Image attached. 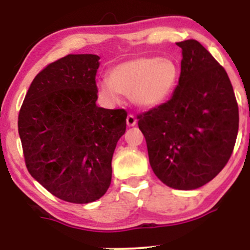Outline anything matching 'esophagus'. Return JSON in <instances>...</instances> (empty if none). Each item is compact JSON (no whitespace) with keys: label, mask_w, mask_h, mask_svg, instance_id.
Segmentation results:
<instances>
[{"label":"esophagus","mask_w":250,"mask_h":250,"mask_svg":"<svg viewBox=\"0 0 250 250\" xmlns=\"http://www.w3.org/2000/svg\"><path fill=\"white\" fill-rule=\"evenodd\" d=\"M136 125V119L134 115H128L127 116V125L128 127H134Z\"/></svg>","instance_id":"obj_1"}]
</instances>
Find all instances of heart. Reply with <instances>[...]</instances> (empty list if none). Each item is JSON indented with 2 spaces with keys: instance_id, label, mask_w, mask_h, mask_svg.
<instances>
[{
  "instance_id": "b5f03b06",
  "label": "heart",
  "mask_w": 250,
  "mask_h": 250,
  "mask_svg": "<svg viewBox=\"0 0 250 250\" xmlns=\"http://www.w3.org/2000/svg\"><path fill=\"white\" fill-rule=\"evenodd\" d=\"M180 79V67L168 57L140 56L117 63L108 71V80L97 83L100 95L117 103L127 95L136 107L154 109L173 95Z\"/></svg>"
}]
</instances>
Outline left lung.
Here are the masks:
<instances>
[{
  "label": "left lung",
  "instance_id": "1",
  "mask_svg": "<svg viewBox=\"0 0 250 250\" xmlns=\"http://www.w3.org/2000/svg\"><path fill=\"white\" fill-rule=\"evenodd\" d=\"M182 49L173 97L139 116L149 163L168 187L193 190L208 183L228 162L239 130V107L230 80L195 40Z\"/></svg>",
  "mask_w": 250,
  "mask_h": 250
}]
</instances>
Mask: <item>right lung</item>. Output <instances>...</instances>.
<instances>
[{
  "label": "right lung",
  "mask_w": 250,
  "mask_h": 250,
  "mask_svg": "<svg viewBox=\"0 0 250 250\" xmlns=\"http://www.w3.org/2000/svg\"><path fill=\"white\" fill-rule=\"evenodd\" d=\"M100 56L70 54L31 82L19 115V134L31 176L71 203L101 199L111 159L125 131L123 109L96 105Z\"/></svg>",
  "instance_id": "right-lung-1"
}]
</instances>
